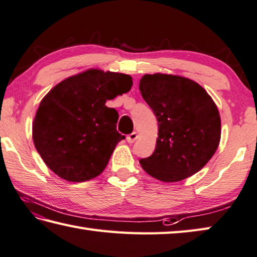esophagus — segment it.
<instances>
[{"label":"esophagus","mask_w":257,"mask_h":257,"mask_svg":"<svg viewBox=\"0 0 257 257\" xmlns=\"http://www.w3.org/2000/svg\"><path fill=\"white\" fill-rule=\"evenodd\" d=\"M137 138H138L137 133L134 132V133H132V134L128 135V136H127V142H128L129 144H133V143L136 142Z\"/></svg>","instance_id":"34e87169"}]
</instances>
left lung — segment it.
I'll return each mask as SVG.
<instances>
[{"label": "left lung", "instance_id": "8db88e82", "mask_svg": "<svg viewBox=\"0 0 257 257\" xmlns=\"http://www.w3.org/2000/svg\"><path fill=\"white\" fill-rule=\"evenodd\" d=\"M139 90L158 121L155 151L139 161L144 171L167 183L192 176L220 143L221 120L212 97L188 77L163 73L145 74Z\"/></svg>", "mask_w": 257, "mask_h": 257}]
</instances>
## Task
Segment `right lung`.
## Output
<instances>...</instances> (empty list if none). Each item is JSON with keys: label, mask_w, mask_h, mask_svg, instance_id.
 <instances>
[{"label": "right lung", "mask_w": 257, "mask_h": 257, "mask_svg": "<svg viewBox=\"0 0 257 257\" xmlns=\"http://www.w3.org/2000/svg\"><path fill=\"white\" fill-rule=\"evenodd\" d=\"M133 86L123 73L88 68L65 78L46 94L32 122V139L45 164L68 182L99 176L124 136L118 112L105 102Z\"/></svg>", "instance_id": "obj_1"}]
</instances>
